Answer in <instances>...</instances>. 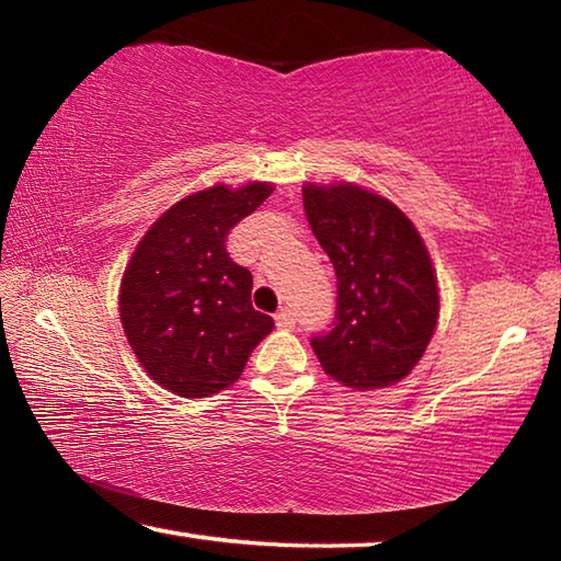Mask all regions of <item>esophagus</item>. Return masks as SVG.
I'll list each match as a JSON object with an SVG mask.
<instances>
[{"instance_id":"obj_1","label":"esophagus","mask_w":561,"mask_h":561,"mask_svg":"<svg viewBox=\"0 0 561 561\" xmlns=\"http://www.w3.org/2000/svg\"><path fill=\"white\" fill-rule=\"evenodd\" d=\"M274 321H277V327H282V329H294L297 327V314H294L291 309H279Z\"/></svg>"}]
</instances>
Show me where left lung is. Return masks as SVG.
Masks as SVG:
<instances>
[{
	"label": "left lung",
	"mask_w": 561,
	"mask_h": 561,
	"mask_svg": "<svg viewBox=\"0 0 561 561\" xmlns=\"http://www.w3.org/2000/svg\"><path fill=\"white\" fill-rule=\"evenodd\" d=\"M304 213L336 272V321L311 339L321 368L356 391L413 371L438 324L431 254L405 213L354 183H307Z\"/></svg>",
	"instance_id": "obj_1"
}]
</instances>
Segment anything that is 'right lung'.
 <instances>
[{
  "label": "right lung",
  "mask_w": 561,
  "mask_h": 561,
  "mask_svg": "<svg viewBox=\"0 0 561 561\" xmlns=\"http://www.w3.org/2000/svg\"><path fill=\"white\" fill-rule=\"evenodd\" d=\"M272 183L213 185L148 227L123 272L118 311L133 354L165 391L207 398L242 376L274 329L252 307V274L230 260L227 232L272 195Z\"/></svg>",
  "instance_id": "right-lung-1"
}]
</instances>
